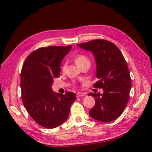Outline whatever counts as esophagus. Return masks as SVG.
I'll return each mask as SVG.
<instances>
[{"instance_id": "1", "label": "esophagus", "mask_w": 152, "mask_h": 152, "mask_svg": "<svg viewBox=\"0 0 152 152\" xmlns=\"http://www.w3.org/2000/svg\"><path fill=\"white\" fill-rule=\"evenodd\" d=\"M85 96V95L83 94V93H80V92L77 93V94H76V97H77V98L80 97V96Z\"/></svg>"}]
</instances>
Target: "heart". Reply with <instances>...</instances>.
<instances>
[{
  "mask_svg": "<svg viewBox=\"0 0 152 152\" xmlns=\"http://www.w3.org/2000/svg\"><path fill=\"white\" fill-rule=\"evenodd\" d=\"M74 61H75L76 64L78 66H80L82 64L86 63H90L89 58L84 56V55H78V56H75V57H74ZM62 69L63 70H64L66 69V63H64L63 65Z\"/></svg>",
  "mask_w": 152,
  "mask_h": 152,
  "instance_id": "1",
  "label": "heart"
}]
</instances>
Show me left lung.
<instances>
[{
	"mask_svg": "<svg viewBox=\"0 0 152 152\" xmlns=\"http://www.w3.org/2000/svg\"><path fill=\"white\" fill-rule=\"evenodd\" d=\"M77 46L94 55L96 75L99 79L94 87L104 91L102 94L89 93L95 100L89 115L99 121H114L127 106L131 88L130 73L125 58L115 44L106 40H94Z\"/></svg>",
	"mask_w": 152,
	"mask_h": 152,
	"instance_id": "obj_1",
	"label": "left lung"
}]
</instances>
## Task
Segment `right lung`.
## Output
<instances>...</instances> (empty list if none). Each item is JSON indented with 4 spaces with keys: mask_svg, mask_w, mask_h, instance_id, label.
<instances>
[{
    "mask_svg": "<svg viewBox=\"0 0 152 152\" xmlns=\"http://www.w3.org/2000/svg\"><path fill=\"white\" fill-rule=\"evenodd\" d=\"M69 46L40 48L30 53L21 72V98L28 113L38 125L53 129L65 121L76 94L55 93L51 85L59 76L61 63L69 52Z\"/></svg>",
    "mask_w": 152,
    "mask_h": 152,
    "instance_id": "1",
    "label": "right lung"
}]
</instances>
